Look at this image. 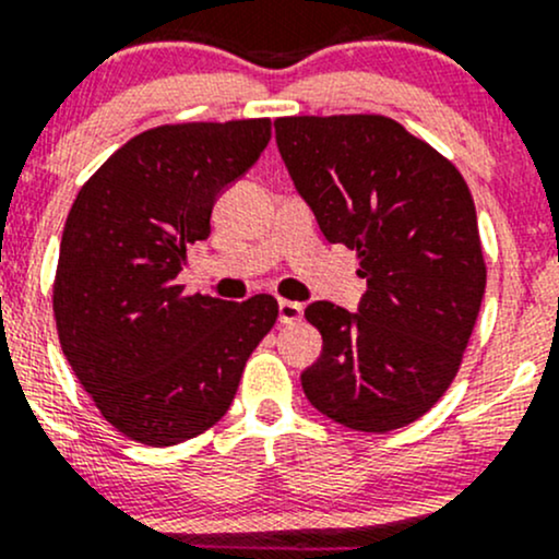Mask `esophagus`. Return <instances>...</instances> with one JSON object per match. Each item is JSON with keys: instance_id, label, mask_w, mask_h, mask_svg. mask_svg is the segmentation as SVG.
<instances>
[{"instance_id": "obj_1", "label": "esophagus", "mask_w": 559, "mask_h": 559, "mask_svg": "<svg viewBox=\"0 0 559 559\" xmlns=\"http://www.w3.org/2000/svg\"><path fill=\"white\" fill-rule=\"evenodd\" d=\"M304 317V306L296 301H280V322L282 325H293Z\"/></svg>"}]
</instances>
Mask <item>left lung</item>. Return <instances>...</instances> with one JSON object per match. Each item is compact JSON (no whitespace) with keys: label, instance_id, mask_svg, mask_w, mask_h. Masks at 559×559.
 Segmentation results:
<instances>
[{"label":"left lung","instance_id":"8db88e82","mask_svg":"<svg viewBox=\"0 0 559 559\" xmlns=\"http://www.w3.org/2000/svg\"><path fill=\"white\" fill-rule=\"evenodd\" d=\"M277 146L328 242L357 250V311L306 306L322 354L301 373L320 413L392 431L445 394L485 296L477 213L461 173L378 114L282 117Z\"/></svg>","mask_w":559,"mask_h":559}]
</instances>
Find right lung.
I'll use <instances>...</instances> for the list:
<instances>
[{
    "instance_id": "obj_1",
    "label": "right lung",
    "mask_w": 559,
    "mask_h": 559,
    "mask_svg": "<svg viewBox=\"0 0 559 559\" xmlns=\"http://www.w3.org/2000/svg\"><path fill=\"white\" fill-rule=\"evenodd\" d=\"M269 119L146 130L82 186L66 218L52 311L71 370L130 440L178 445L229 411L277 322L272 296H183L186 245L210 237L224 189L255 165Z\"/></svg>"
}]
</instances>
